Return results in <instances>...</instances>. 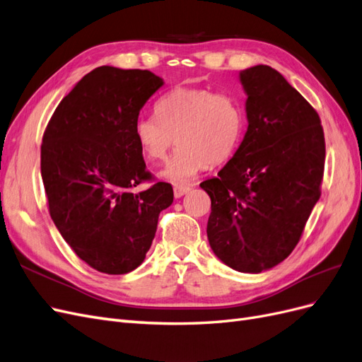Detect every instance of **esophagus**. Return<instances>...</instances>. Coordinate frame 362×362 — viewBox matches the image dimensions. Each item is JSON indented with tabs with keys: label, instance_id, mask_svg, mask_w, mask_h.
I'll use <instances>...</instances> for the list:
<instances>
[{
	"label": "esophagus",
	"instance_id": "obj_1",
	"mask_svg": "<svg viewBox=\"0 0 362 362\" xmlns=\"http://www.w3.org/2000/svg\"><path fill=\"white\" fill-rule=\"evenodd\" d=\"M189 190H190V185H185V184H175L173 185L175 198H181V196H184Z\"/></svg>",
	"mask_w": 362,
	"mask_h": 362
}]
</instances>
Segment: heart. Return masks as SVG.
Returning a JSON list of instances; mask_svg holds the SVG:
<instances>
[{
    "instance_id": "heart-1",
    "label": "heart",
    "mask_w": 362,
    "mask_h": 362,
    "mask_svg": "<svg viewBox=\"0 0 362 362\" xmlns=\"http://www.w3.org/2000/svg\"><path fill=\"white\" fill-rule=\"evenodd\" d=\"M157 116H140L134 137L151 161L166 160L160 175L172 182H189L201 170L226 161L240 145L245 112L235 98L204 87H177L156 104Z\"/></svg>"
}]
</instances>
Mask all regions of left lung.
Returning <instances> with one entry per match:
<instances>
[{
    "label": "left lung",
    "instance_id": "1",
    "mask_svg": "<svg viewBox=\"0 0 362 362\" xmlns=\"http://www.w3.org/2000/svg\"><path fill=\"white\" fill-rule=\"evenodd\" d=\"M247 131L216 178L206 235L216 257L243 273H261L299 243L320 199L325 136L320 117L284 76L266 64L240 72Z\"/></svg>",
    "mask_w": 362,
    "mask_h": 362
}]
</instances>
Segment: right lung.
Wrapping results in <instances>:
<instances>
[{
  "mask_svg": "<svg viewBox=\"0 0 362 362\" xmlns=\"http://www.w3.org/2000/svg\"><path fill=\"white\" fill-rule=\"evenodd\" d=\"M164 84L151 71L101 66L84 75L54 112L40 172L54 225L84 262L124 275L144 262L172 185L151 181L134 124Z\"/></svg>",
  "mask_w": 362,
  "mask_h": 362,
  "instance_id": "1",
  "label": "right lung"
}]
</instances>
